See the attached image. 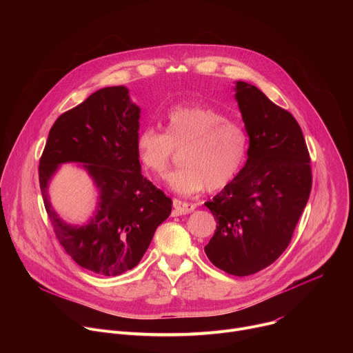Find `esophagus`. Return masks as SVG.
<instances>
[{"label":"esophagus","mask_w":353,"mask_h":353,"mask_svg":"<svg viewBox=\"0 0 353 353\" xmlns=\"http://www.w3.org/2000/svg\"><path fill=\"white\" fill-rule=\"evenodd\" d=\"M173 208H174V212L177 215H185V214H190L195 210V205L194 204H190V203H184V201H180V199H173Z\"/></svg>","instance_id":"1"}]
</instances>
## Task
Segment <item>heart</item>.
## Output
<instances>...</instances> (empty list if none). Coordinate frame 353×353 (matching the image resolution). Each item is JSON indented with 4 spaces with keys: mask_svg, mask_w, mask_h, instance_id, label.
I'll return each instance as SVG.
<instances>
[{
    "mask_svg": "<svg viewBox=\"0 0 353 353\" xmlns=\"http://www.w3.org/2000/svg\"><path fill=\"white\" fill-rule=\"evenodd\" d=\"M247 148V134L239 123L201 105L173 108L165 132L145 128L137 138L142 166L158 177L168 173L176 150H183L184 166L168 177V185L181 195L228 187L245 162Z\"/></svg>",
    "mask_w": 353,
    "mask_h": 353,
    "instance_id": "b5f03b06",
    "label": "heart"
}]
</instances>
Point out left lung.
Masks as SVG:
<instances>
[{
	"label": "left lung",
	"mask_w": 353,
	"mask_h": 353,
	"mask_svg": "<svg viewBox=\"0 0 353 353\" xmlns=\"http://www.w3.org/2000/svg\"><path fill=\"white\" fill-rule=\"evenodd\" d=\"M234 97L250 139L237 177L205 205L216 230L204 247L219 270L247 276L286 250L312 190L306 141L294 117L254 85L237 81Z\"/></svg>",
	"instance_id": "obj_1"
}]
</instances>
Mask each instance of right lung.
I'll use <instances>...</instances> for the list:
<instances>
[{"instance_id": "obj_1", "label": "right lung", "mask_w": 353, "mask_h": 353, "mask_svg": "<svg viewBox=\"0 0 353 353\" xmlns=\"http://www.w3.org/2000/svg\"><path fill=\"white\" fill-rule=\"evenodd\" d=\"M139 113L125 86L99 89L56 120L40 158V190L56 236L78 265L97 275L138 265L172 212V199L141 173ZM64 163H81L98 190L95 214L81 227L61 220L49 203L48 184Z\"/></svg>"}]
</instances>
